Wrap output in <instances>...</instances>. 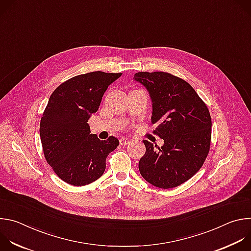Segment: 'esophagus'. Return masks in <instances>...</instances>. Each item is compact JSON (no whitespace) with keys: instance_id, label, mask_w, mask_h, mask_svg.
<instances>
[{"instance_id":"34e87169","label":"esophagus","mask_w":251,"mask_h":251,"mask_svg":"<svg viewBox=\"0 0 251 251\" xmlns=\"http://www.w3.org/2000/svg\"><path fill=\"white\" fill-rule=\"evenodd\" d=\"M119 142H120V145H122V146H125V145L129 144V143L131 142V140H130V139H128V138L122 137V138H120Z\"/></svg>"}]
</instances>
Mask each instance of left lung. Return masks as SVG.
Returning a JSON list of instances; mask_svg holds the SVG:
<instances>
[{
	"label": "left lung",
	"mask_w": 251,
	"mask_h": 251,
	"mask_svg": "<svg viewBox=\"0 0 251 251\" xmlns=\"http://www.w3.org/2000/svg\"><path fill=\"white\" fill-rule=\"evenodd\" d=\"M152 99L154 134L160 148L144 140L146 153L139 161L141 176L151 185L171 189L191 178L203 165L210 147L211 118L205 103L184 79L163 71L138 73Z\"/></svg>",
	"instance_id": "8db88e82"
}]
</instances>
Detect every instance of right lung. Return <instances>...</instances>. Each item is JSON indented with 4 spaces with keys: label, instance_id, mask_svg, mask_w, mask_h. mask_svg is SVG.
I'll return each instance as SVG.
<instances>
[{
    "label": "right lung",
    "instance_id": "obj_1",
    "mask_svg": "<svg viewBox=\"0 0 251 251\" xmlns=\"http://www.w3.org/2000/svg\"><path fill=\"white\" fill-rule=\"evenodd\" d=\"M121 75L93 71L76 75L50 97L40 124L43 150L53 172L69 185L96 181L105 171L107 156L119 145L113 136L100 140L90 134L87 122L98 110L106 89Z\"/></svg>",
    "mask_w": 251,
    "mask_h": 251
}]
</instances>
